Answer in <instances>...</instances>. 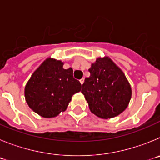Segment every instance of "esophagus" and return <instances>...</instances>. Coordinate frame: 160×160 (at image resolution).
<instances>
[{
    "mask_svg": "<svg viewBox=\"0 0 160 160\" xmlns=\"http://www.w3.org/2000/svg\"><path fill=\"white\" fill-rule=\"evenodd\" d=\"M79 81H80V82H81V84L82 85V84H83V82H84V81H85V79L83 78H82L80 79V80H79Z\"/></svg>",
    "mask_w": 160,
    "mask_h": 160,
    "instance_id": "esophagus-1",
    "label": "esophagus"
}]
</instances>
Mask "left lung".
<instances>
[{
	"instance_id": "left-lung-1",
	"label": "left lung",
	"mask_w": 160,
	"mask_h": 160,
	"mask_svg": "<svg viewBox=\"0 0 160 160\" xmlns=\"http://www.w3.org/2000/svg\"><path fill=\"white\" fill-rule=\"evenodd\" d=\"M82 93L90 111L102 118L115 117L125 111L131 98V87L123 72L108 57L98 58L89 69Z\"/></svg>"
}]
</instances>
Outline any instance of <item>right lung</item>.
<instances>
[{
  "label": "right lung",
  "instance_id": "add662e5",
  "mask_svg": "<svg viewBox=\"0 0 160 160\" xmlns=\"http://www.w3.org/2000/svg\"><path fill=\"white\" fill-rule=\"evenodd\" d=\"M73 69H63V62L47 58L33 72L25 87L26 102L44 118H53L66 110L71 98L81 90Z\"/></svg>",
  "mask_w": 160,
  "mask_h": 160
}]
</instances>
